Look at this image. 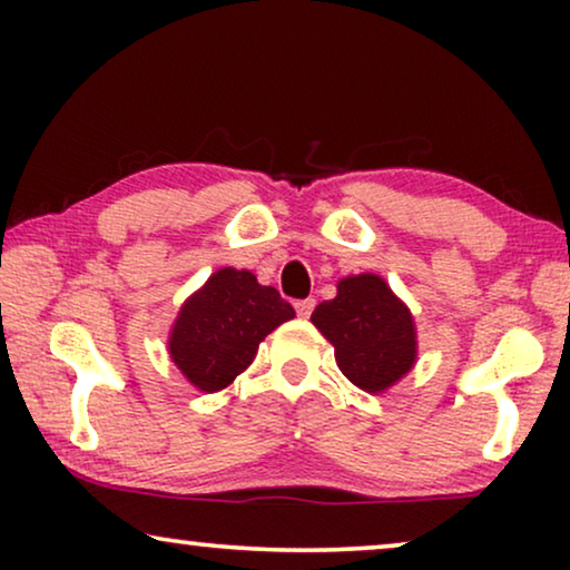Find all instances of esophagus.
<instances>
[{
    "mask_svg": "<svg viewBox=\"0 0 570 570\" xmlns=\"http://www.w3.org/2000/svg\"><path fill=\"white\" fill-rule=\"evenodd\" d=\"M314 306H316V301H314V298L295 301V311H298V316H303V318H308V316H311V311H314Z\"/></svg>",
    "mask_w": 570,
    "mask_h": 570,
    "instance_id": "34e87169",
    "label": "esophagus"
}]
</instances>
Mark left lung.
<instances>
[{
    "instance_id": "8db88e82",
    "label": "left lung",
    "mask_w": 570,
    "mask_h": 570,
    "mask_svg": "<svg viewBox=\"0 0 570 570\" xmlns=\"http://www.w3.org/2000/svg\"><path fill=\"white\" fill-rule=\"evenodd\" d=\"M311 322L334 345L340 371L363 392H386L415 365L410 308L371 272L342 277L337 298L318 303Z\"/></svg>"
}]
</instances>
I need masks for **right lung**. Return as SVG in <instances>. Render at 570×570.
Returning <instances> with one entry per match:
<instances>
[{"label": "right lung", "mask_w": 570, "mask_h": 570, "mask_svg": "<svg viewBox=\"0 0 570 570\" xmlns=\"http://www.w3.org/2000/svg\"><path fill=\"white\" fill-rule=\"evenodd\" d=\"M295 311L248 269H217L178 311L168 337L176 368L202 392H220L252 365L259 342Z\"/></svg>", "instance_id": "right-lung-1"}]
</instances>
